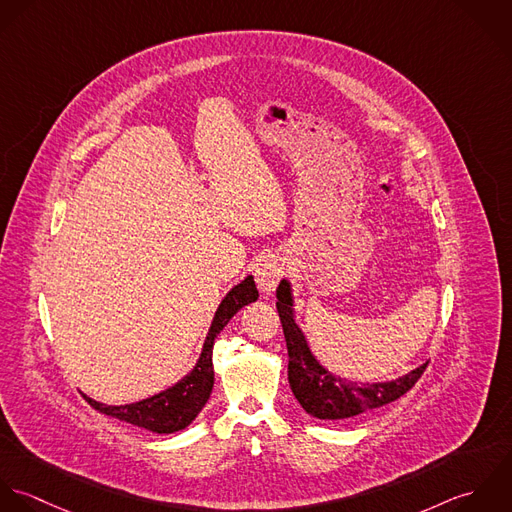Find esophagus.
Here are the masks:
<instances>
[{
  "label": "esophagus",
  "instance_id": "obj_1",
  "mask_svg": "<svg viewBox=\"0 0 512 512\" xmlns=\"http://www.w3.org/2000/svg\"><path fill=\"white\" fill-rule=\"evenodd\" d=\"M285 275V261L271 255L267 259H263L259 265H257V271H255V283L257 287L263 291V293H271L275 291V287L279 285V281L283 279Z\"/></svg>",
  "mask_w": 512,
  "mask_h": 512
}]
</instances>
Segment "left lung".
<instances>
[{"instance_id": "obj_1", "label": "left lung", "mask_w": 512, "mask_h": 512, "mask_svg": "<svg viewBox=\"0 0 512 512\" xmlns=\"http://www.w3.org/2000/svg\"><path fill=\"white\" fill-rule=\"evenodd\" d=\"M277 310L289 350V384L303 409L318 419H348L396 402L409 392L427 368V362L404 378L384 384H356L332 376L308 350L305 334L293 318L291 287L283 279L277 287Z\"/></svg>"}]
</instances>
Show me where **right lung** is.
Returning a JSON list of instances; mask_svg holds the SVG:
<instances>
[{
	"mask_svg": "<svg viewBox=\"0 0 512 512\" xmlns=\"http://www.w3.org/2000/svg\"><path fill=\"white\" fill-rule=\"evenodd\" d=\"M257 297L259 293L253 277H247L227 293V297L221 301L213 316L211 328L205 338L204 350L196 368L192 370V374H188L182 382L168 388L166 392L128 406H104L87 396L85 400L104 415L116 417L120 421L132 423L154 433H174L188 427L204 408L213 388L211 352L215 336L223 330V326L239 308L257 301Z\"/></svg>",
	"mask_w": 512,
	"mask_h": 512,
	"instance_id": "right-lung-1",
	"label": "right lung"
}]
</instances>
